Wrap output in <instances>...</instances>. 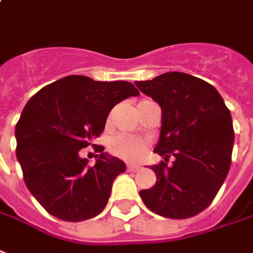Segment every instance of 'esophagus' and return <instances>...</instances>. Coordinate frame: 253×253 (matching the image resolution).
<instances>
[{"instance_id": "esophagus-1", "label": "esophagus", "mask_w": 253, "mask_h": 253, "mask_svg": "<svg viewBox=\"0 0 253 253\" xmlns=\"http://www.w3.org/2000/svg\"><path fill=\"white\" fill-rule=\"evenodd\" d=\"M127 169L130 172H137V171L141 169V166H137V164H127Z\"/></svg>"}]
</instances>
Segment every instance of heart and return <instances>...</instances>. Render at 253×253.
<instances>
[{"label":"heart","instance_id":"obj_1","mask_svg":"<svg viewBox=\"0 0 253 253\" xmlns=\"http://www.w3.org/2000/svg\"><path fill=\"white\" fill-rule=\"evenodd\" d=\"M111 149L116 156L122 157L128 162H139L146 153L148 144L142 139L135 138L127 134H122L112 139Z\"/></svg>","mask_w":253,"mask_h":253}]
</instances>
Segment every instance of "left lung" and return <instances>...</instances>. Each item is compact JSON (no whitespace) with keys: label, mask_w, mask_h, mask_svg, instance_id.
<instances>
[{"label":"left lung","mask_w":253,"mask_h":253,"mask_svg":"<svg viewBox=\"0 0 253 253\" xmlns=\"http://www.w3.org/2000/svg\"><path fill=\"white\" fill-rule=\"evenodd\" d=\"M162 108L160 135L153 151L169 159L151 166L155 186L139 196L152 212L186 219L204 211L230 169L234 130L230 111L212 84L183 72H166L135 82Z\"/></svg>","instance_id":"left-lung-1"}]
</instances>
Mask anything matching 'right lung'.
<instances>
[{
  "instance_id": "1",
  "label": "right lung",
  "mask_w": 253,
  "mask_h": 253,
  "mask_svg": "<svg viewBox=\"0 0 253 253\" xmlns=\"http://www.w3.org/2000/svg\"><path fill=\"white\" fill-rule=\"evenodd\" d=\"M138 94L130 82L71 75L28 100L16 125V157L30 193L50 215L81 222L105 208L126 164L100 148L101 155L90 166L79 151L104 131L116 104Z\"/></svg>"
}]
</instances>
